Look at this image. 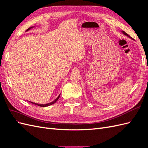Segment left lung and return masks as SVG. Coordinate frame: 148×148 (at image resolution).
Masks as SVG:
<instances>
[{"mask_svg":"<svg viewBox=\"0 0 148 148\" xmlns=\"http://www.w3.org/2000/svg\"><path fill=\"white\" fill-rule=\"evenodd\" d=\"M122 33H123V34H125V35H126V36H128L129 38H131L130 36H129V35H128V34L127 33H125V31H122Z\"/></svg>","mask_w":148,"mask_h":148,"instance_id":"left-lung-1","label":"left lung"}]
</instances>
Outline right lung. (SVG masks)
Returning <instances> with one entry per match:
<instances>
[{
	"instance_id": "1",
	"label": "right lung",
	"mask_w": 148,
	"mask_h": 148,
	"mask_svg": "<svg viewBox=\"0 0 148 148\" xmlns=\"http://www.w3.org/2000/svg\"><path fill=\"white\" fill-rule=\"evenodd\" d=\"M33 27H34V26H32V27H30V28H29L28 29H26V31H29V29H31V28H33ZM60 96V95H59V96H58L54 101H53L52 102H50V103H47V104H38V103H35V102H31V101H29V102H31V103H32V104H35V105H37V106H40V107H47V106H51V105H52V104H54V103H56V102L57 101V100L59 99V98Z\"/></svg>"
}]
</instances>
